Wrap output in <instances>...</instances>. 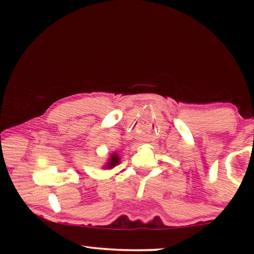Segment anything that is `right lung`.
<instances>
[{
    "mask_svg": "<svg viewBox=\"0 0 254 254\" xmlns=\"http://www.w3.org/2000/svg\"><path fill=\"white\" fill-rule=\"evenodd\" d=\"M121 162V159H120L119 154L118 153H112L110 154L109 159H107L106 163L104 165V167H103V169H113L115 166H118L119 163Z\"/></svg>",
    "mask_w": 254,
    "mask_h": 254,
    "instance_id": "obj_1",
    "label": "right lung"
}]
</instances>
